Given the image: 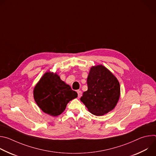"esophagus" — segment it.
Returning <instances> with one entry per match:
<instances>
[{
  "label": "esophagus",
  "instance_id": "34e87169",
  "mask_svg": "<svg viewBox=\"0 0 156 156\" xmlns=\"http://www.w3.org/2000/svg\"><path fill=\"white\" fill-rule=\"evenodd\" d=\"M77 93H78V97L80 98L81 96V95H82V92L81 91L78 90V91H77Z\"/></svg>",
  "mask_w": 156,
  "mask_h": 156
}]
</instances>
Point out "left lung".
Listing matches in <instances>:
<instances>
[{"mask_svg": "<svg viewBox=\"0 0 156 156\" xmlns=\"http://www.w3.org/2000/svg\"><path fill=\"white\" fill-rule=\"evenodd\" d=\"M87 84V90L83 93L80 100L91 114L102 116L115 107L120 96V83L105 66H93Z\"/></svg>", "mask_w": 156, "mask_h": 156, "instance_id": "1", "label": "left lung"}]
</instances>
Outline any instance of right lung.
I'll list each match as a JSON object with an SVG mask.
<instances>
[{
  "label": "right lung",
  "instance_id": "right-lung-1",
  "mask_svg": "<svg viewBox=\"0 0 156 156\" xmlns=\"http://www.w3.org/2000/svg\"><path fill=\"white\" fill-rule=\"evenodd\" d=\"M33 96L37 105L44 113L56 117L63 112L70 101L78 97V94L56 73L48 72L36 84Z\"/></svg>",
  "mask_w": 156,
  "mask_h": 156
}]
</instances>
